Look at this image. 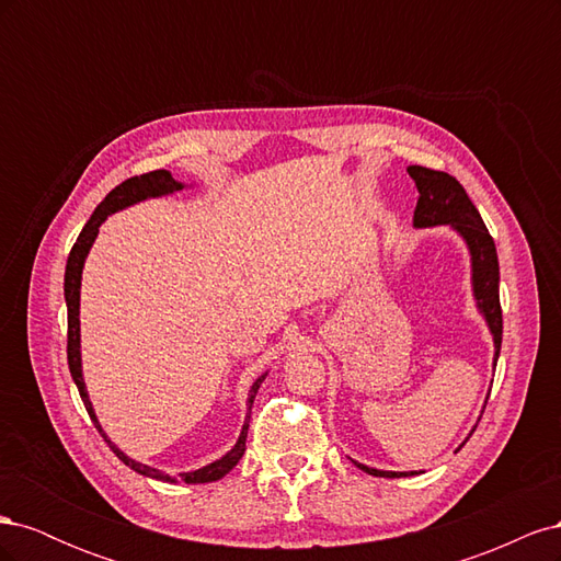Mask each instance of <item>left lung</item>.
Masks as SVG:
<instances>
[{
	"label": "left lung",
	"instance_id": "obj_1",
	"mask_svg": "<svg viewBox=\"0 0 561 561\" xmlns=\"http://www.w3.org/2000/svg\"><path fill=\"white\" fill-rule=\"evenodd\" d=\"M407 173L416 182L419 201L414 210V227H437V225H451L470 248L472 257V290L478 307L484 313L489 330L494 334L496 358L501 353V339H503V313H501V299H499V257L496 245L491 233L486 231L478 208L472 206L466 190L456 178L443 171H431L423 165H410ZM489 400V398H486ZM355 463V461H353ZM360 470L375 474V478H410L416 472H393V470H377L367 468L363 463H355Z\"/></svg>",
	"mask_w": 561,
	"mask_h": 561
}]
</instances>
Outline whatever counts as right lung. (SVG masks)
<instances>
[{
  "label": "right lung",
  "instance_id": "add662e5",
  "mask_svg": "<svg viewBox=\"0 0 561 561\" xmlns=\"http://www.w3.org/2000/svg\"><path fill=\"white\" fill-rule=\"evenodd\" d=\"M182 182L173 180V175L168 171H151V173H145V175H135V178H128L124 180L118 186H114V190L105 196V201L100 203V206L93 210L91 219L87 222V227L81 229L77 243L72 245L70 250V257H67V266H65V301H67V365H70V375L79 388V396L83 400V407H87V412L91 416V421L95 423L98 433L105 437V443L110 445V449L118 456V461H124L128 468H133L135 472L140 474H147V478H154V480H161V482H178L175 478H171V474H165L157 468H149L145 463H138L133 461V458H128L122 449H116L107 435L103 433V428H100V423L95 419V412H93V404L89 400V393H87V386H83V377H81V353H79V287H81V268H83V260H87V254L95 241L98 236V229L100 225L105 222L107 215L122 210L126 206H133V203L138 201H145V198H151V196H163V194H173V192H180L182 190ZM264 377H260L257 381L252 383L250 388V407L254 402V396H257V390L262 386ZM248 426H250V414L243 423V431H241V437L239 443H236V447L219 458V461L206 466V468H198L194 472H184L180 474V480L186 482V484H203V482H215V480H222L225 474L241 461V456L245 454V437H248Z\"/></svg>",
  "mask_w": 561,
  "mask_h": 561
}]
</instances>
